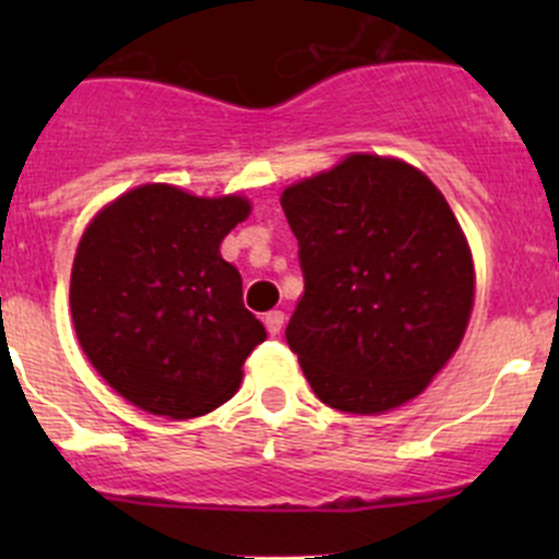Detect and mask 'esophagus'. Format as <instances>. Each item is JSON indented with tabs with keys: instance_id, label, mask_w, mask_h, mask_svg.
Returning <instances> with one entry per match:
<instances>
[{
	"instance_id": "1",
	"label": "esophagus",
	"mask_w": 559,
	"mask_h": 559,
	"mask_svg": "<svg viewBox=\"0 0 559 559\" xmlns=\"http://www.w3.org/2000/svg\"><path fill=\"white\" fill-rule=\"evenodd\" d=\"M264 326H267L270 335H278L281 326H284V311H270V313H264Z\"/></svg>"
}]
</instances>
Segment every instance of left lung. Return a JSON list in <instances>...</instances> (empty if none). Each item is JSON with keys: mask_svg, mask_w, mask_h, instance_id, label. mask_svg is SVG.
<instances>
[{"mask_svg": "<svg viewBox=\"0 0 559 559\" xmlns=\"http://www.w3.org/2000/svg\"><path fill=\"white\" fill-rule=\"evenodd\" d=\"M302 292L286 343L321 403L397 408L465 335L473 262L452 207L411 165L354 154L281 197Z\"/></svg>", "mask_w": 559, "mask_h": 559, "instance_id": "obj_1", "label": "left lung"}]
</instances>
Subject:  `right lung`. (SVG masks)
<instances>
[{
    "instance_id": "right-lung-1",
    "label": "right lung",
    "mask_w": 559,
    "mask_h": 559,
    "mask_svg": "<svg viewBox=\"0 0 559 559\" xmlns=\"http://www.w3.org/2000/svg\"><path fill=\"white\" fill-rule=\"evenodd\" d=\"M243 197H191L148 183L107 205L83 233L70 281L78 341L129 403L170 419L238 392L248 354L267 337L224 262Z\"/></svg>"
}]
</instances>
